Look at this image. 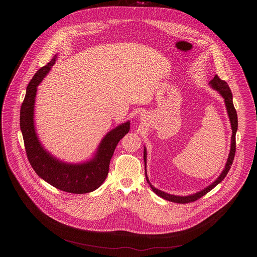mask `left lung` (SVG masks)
Returning <instances> with one entry per match:
<instances>
[{"instance_id":"left-lung-1","label":"left lung","mask_w":257,"mask_h":257,"mask_svg":"<svg viewBox=\"0 0 257 257\" xmlns=\"http://www.w3.org/2000/svg\"><path fill=\"white\" fill-rule=\"evenodd\" d=\"M209 85H210L211 88H213L214 90H216L219 94H221L223 96V98L225 99L227 113H228V116H229V119H230V123H231V128H232L231 150H230V154H229L227 163H226L225 168H224L223 172L221 173V175H219L211 183L210 185L206 186L204 189H202V190H200V191H198L196 193H193V194H190V195H186V196H179V195L169 194L167 192L159 190V189L155 188L152 185V183L149 180L148 174H146V156H148V152H146V148L144 146L143 160H144V166H145V178H146V181H148L149 185L151 186L153 191L157 195H159L160 197H162V198H164L166 200H169V201H172V202H176V203H188V202H192V201H195V200L199 199L200 197L204 196L207 192H209L212 188H214L218 184V183H221L225 179V177L227 176V174L230 171L231 166L233 164L235 153H236V132H237V129H238V118H237V112H236V109H235L234 104H233V94H232L231 89H230L229 85L227 84V82L222 80V79H219L217 75H215L213 77V79H211L209 81Z\"/></svg>"}]
</instances>
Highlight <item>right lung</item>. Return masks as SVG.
<instances>
[{
  "mask_svg": "<svg viewBox=\"0 0 257 257\" xmlns=\"http://www.w3.org/2000/svg\"><path fill=\"white\" fill-rule=\"evenodd\" d=\"M57 59L58 54L48 65L35 73L26 88V94L20 109V129L26 155L35 173L57 189L76 194L92 192L104 182L108 173L109 161L120 139L129 132L130 122L122 123L108 131L100 140L93 157L86 162L65 163L49 153L36 133L34 106L38 86L49 74Z\"/></svg>",
  "mask_w": 257,
  "mask_h": 257,
  "instance_id": "obj_1",
  "label": "right lung"
}]
</instances>
